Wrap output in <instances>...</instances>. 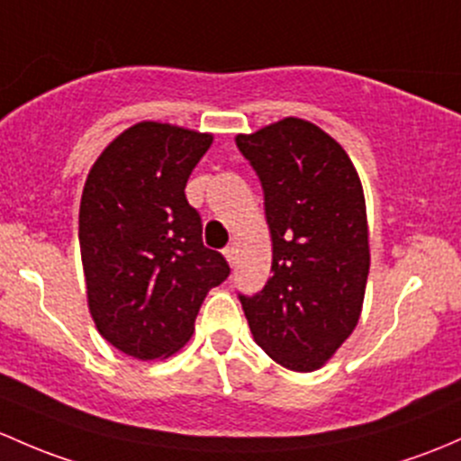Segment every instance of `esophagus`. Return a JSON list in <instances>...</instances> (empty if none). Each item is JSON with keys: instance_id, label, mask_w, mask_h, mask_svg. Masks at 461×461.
<instances>
[{"instance_id": "34e87169", "label": "esophagus", "mask_w": 461, "mask_h": 461, "mask_svg": "<svg viewBox=\"0 0 461 461\" xmlns=\"http://www.w3.org/2000/svg\"><path fill=\"white\" fill-rule=\"evenodd\" d=\"M222 254H225L227 263H230L231 267H234V265H236V254H239V249H236V245L225 247V249H222Z\"/></svg>"}]
</instances>
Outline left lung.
Here are the masks:
<instances>
[{"label":"left lung","instance_id":"obj_1","mask_svg":"<svg viewBox=\"0 0 461 461\" xmlns=\"http://www.w3.org/2000/svg\"><path fill=\"white\" fill-rule=\"evenodd\" d=\"M236 145L263 183L271 278L240 295L256 345L289 371L327 365L357 327L371 249L357 169L307 119L285 116Z\"/></svg>","mask_w":461,"mask_h":461}]
</instances>
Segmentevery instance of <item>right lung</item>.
Masks as SVG:
<instances>
[{
	"label": "right lung",
	"instance_id": "right-lung-1",
	"mask_svg": "<svg viewBox=\"0 0 461 461\" xmlns=\"http://www.w3.org/2000/svg\"><path fill=\"white\" fill-rule=\"evenodd\" d=\"M214 134L139 121L92 163L79 207L86 298L96 331L137 360L181 351L207 292L230 265L203 245L185 198Z\"/></svg>",
	"mask_w": 461,
	"mask_h": 461
}]
</instances>
